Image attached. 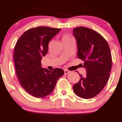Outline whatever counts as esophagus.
I'll list each match as a JSON object with an SVG mask.
<instances>
[{
  "label": "esophagus",
  "mask_w": 122,
  "mask_h": 122,
  "mask_svg": "<svg viewBox=\"0 0 122 122\" xmlns=\"http://www.w3.org/2000/svg\"><path fill=\"white\" fill-rule=\"evenodd\" d=\"M70 72H71L69 71H68V70H65V71H64V73H65V75H68V74L70 73Z\"/></svg>",
  "instance_id": "esophagus-1"
}]
</instances>
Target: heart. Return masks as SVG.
Segmentation results:
<instances>
[{"label":"heart","instance_id":"1","mask_svg":"<svg viewBox=\"0 0 122 122\" xmlns=\"http://www.w3.org/2000/svg\"><path fill=\"white\" fill-rule=\"evenodd\" d=\"M71 38V37H70L69 36H68V35H66V36H64V37H62V40H65V39H69Z\"/></svg>","mask_w":122,"mask_h":122}]
</instances>
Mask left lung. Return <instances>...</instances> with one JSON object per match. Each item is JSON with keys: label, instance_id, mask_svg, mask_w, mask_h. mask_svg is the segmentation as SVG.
Wrapping results in <instances>:
<instances>
[{"label": "left lung", "instance_id": "left-lung-1", "mask_svg": "<svg viewBox=\"0 0 122 122\" xmlns=\"http://www.w3.org/2000/svg\"><path fill=\"white\" fill-rule=\"evenodd\" d=\"M77 44V57L84 61L86 71L79 74V81L73 86L79 97L91 99L103 90L109 79L112 67L110 47L97 32L89 28L78 27L73 30Z\"/></svg>", "mask_w": 122, "mask_h": 122}]
</instances>
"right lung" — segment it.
Segmentation results:
<instances>
[{
    "label": "right lung",
    "instance_id": "add662e5",
    "mask_svg": "<svg viewBox=\"0 0 122 122\" xmlns=\"http://www.w3.org/2000/svg\"><path fill=\"white\" fill-rule=\"evenodd\" d=\"M61 29L45 26L34 27L25 31L16 42L14 52L15 71L21 86L36 97L50 94L64 71H53L41 66V61L48 51V44Z\"/></svg>",
    "mask_w": 122,
    "mask_h": 122
}]
</instances>
